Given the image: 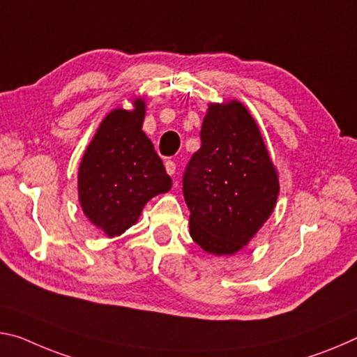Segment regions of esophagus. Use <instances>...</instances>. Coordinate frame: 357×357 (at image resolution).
I'll use <instances>...</instances> for the list:
<instances>
[{
	"label": "esophagus",
	"mask_w": 357,
	"mask_h": 357,
	"mask_svg": "<svg viewBox=\"0 0 357 357\" xmlns=\"http://www.w3.org/2000/svg\"><path fill=\"white\" fill-rule=\"evenodd\" d=\"M165 167H166V172L169 175H174L175 174V169H177V166H175L174 161H166L165 162Z\"/></svg>",
	"instance_id": "obj_1"
}]
</instances>
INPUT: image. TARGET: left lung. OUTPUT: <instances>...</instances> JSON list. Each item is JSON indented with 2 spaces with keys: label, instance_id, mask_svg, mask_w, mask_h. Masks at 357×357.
<instances>
[{
  "label": "left lung",
  "instance_id": "1",
  "mask_svg": "<svg viewBox=\"0 0 357 357\" xmlns=\"http://www.w3.org/2000/svg\"><path fill=\"white\" fill-rule=\"evenodd\" d=\"M201 140L183 174L190 236L210 255H234L273 212L277 169L255 119L236 99L208 104Z\"/></svg>",
  "mask_w": 357,
  "mask_h": 357
}]
</instances>
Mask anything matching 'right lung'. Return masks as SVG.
I'll list each match as a JSON object with an SVG mask.
<instances>
[{
    "label": "right lung",
    "mask_w": 357,
    "mask_h": 357,
    "mask_svg": "<svg viewBox=\"0 0 357 357\" xmlns=\"http://www.w3.org/2000/svg\"><path fill=\"white\" fill-rule=\"evenodd\" d=\"M114 109L101 121L79 167V201L85 217L109 237L136 225L151 197L167 192L172 180L142 131L145 101Z\"/></svg>",
    "instance_id": "right-lung-1"
}]
</instances>
